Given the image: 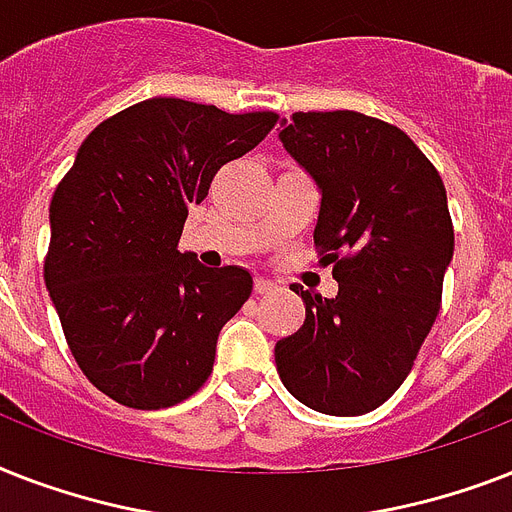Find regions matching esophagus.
<instances>
[{
	"mask_svg": "<svg viewBox=\"0 0 512 512\" xmlns=\"http://www.w3.org/2000/svg\"><path fill=\"white\" fill-rule=\"evenodd\" d=\"M253 290H256L259 296H267V293L277 290V285L275 282H269L267 277H256V280H253Z\"/></svg>",
	"mask_w": 512,
	"mask_h": 512,
	"instance_id": "1",
	"label": "esophagus"
}]
</instances>
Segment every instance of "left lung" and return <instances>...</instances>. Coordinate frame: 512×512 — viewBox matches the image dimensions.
Returning <instances> with one entry per match:
<instances>
[{
	"instance_id": "obj_1",
	"label": "left lung",
	"mask_w": 512,
	"mask_h": 512,
	"mask_svg": "<svg viewBox=\"0 0 512 512\" xmlns=\"http://www.w3.org/2000/svg\"><path fill=\"white\" fill-rule=\"evenodd\" d=\"M280 140L322 190L314 248L338 296L293 285L306 320L277 341V372L312 410L365 415L410 375L441 309L455 253L447 190L399 126L357 110L293 113Z\"/></svg>"
}]
</instances>
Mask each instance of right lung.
I'll list each match as a JSON object with an SVG mask.
<instances>
[{
  "label": "right lung",
  "mask_w": 512,
  "mask_h": 512,
  "mask_svg": "<svg viewBox=\"0 0 512 512\" xmlns=\"http://www.w3.org/2000/svg\"><path fill=\"white\" fill-rule=\"evenodd\" d=\"M277 118L153 97L81 142L49 203L44 282L76 365L113 402L171 407L214 370L216 338L253 280L240 267H200L179 237L216 171Z\"/></svg>",
  "instance_id": "add662e5"
}]
</instances>
